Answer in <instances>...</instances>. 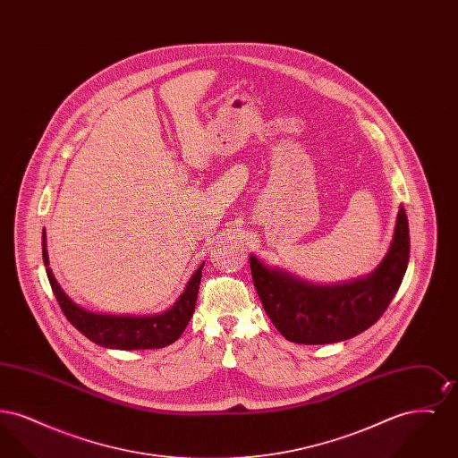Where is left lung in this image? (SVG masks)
<instances>
[{"instance_id": "8db88e82", "label": "left lung", "mask_w": 458, "mask_h": 458, "mask_svg": "<svg viewBox=\"0 0 458 458\" xmlns=\"http://www.w3.org/2000/svg\"><path fill=\"white\" fill-rule=\"evenodd\" d=\"M411 256L409 219L398 208L392 243L377 267L342 284H312L250 254L262 307L288 342L325 345L349 340L372 327L400 288Z\"/></svg>"}]
</instances>
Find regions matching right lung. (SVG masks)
Instances as JSON below:
<instances>
[{
	"mask_svg": "<svg viewBox=\"0 0 458 458\" xmlns=\"http://www.w3.org/2000/svg\"><path fill=\"white\" fill-rule=\"evenodd\" d=\"M46 245H47L46 230H43V261L53 293L62 307L66 319L96 345L114 350L163 349L176 342L189 325L196 307L197 292H199L204 262L191 276V280L185 284L176 302L165 312L153 314V316L101 314V312L88 310L82 305L75 304L66 295L65 290L56 282L49 267V256H47Z\"/></svg>",
	"mask_w": 458,
	"mask_h": 458,
	"instance_id": "add662e5",
	"label": "right lung"
}]
</instances>
